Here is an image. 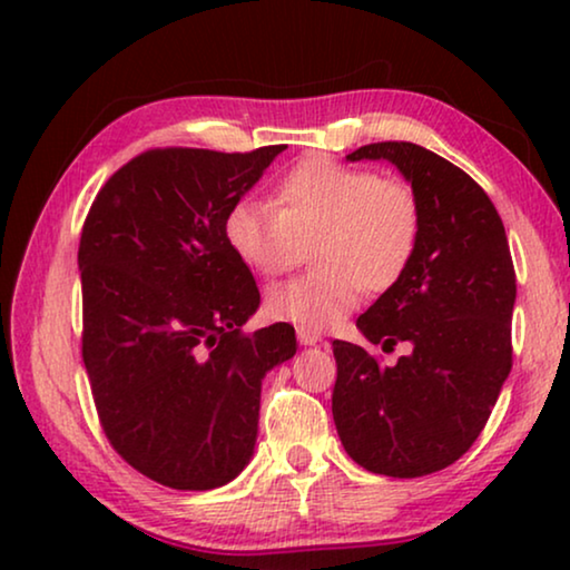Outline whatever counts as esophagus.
I'll list each match as a JSON object with an SVG mask.
<instances>
[{
  "label": "esophagus",
  "instance_id": "obj_1",
  "mask_svg": "<svg viewBox=\"0 0 570 570\" xmlns=\"http://www.w3.org/2000/svg\"><path fill=\"white\" fill-rule=\"evenodd\" d=\"M295 334H298L301 345H318V342H322V334H318L316 330H308V326H298Z\"/></svg>",
  "mask_w": 570,
  "mask_h": 570
}]
</instances>
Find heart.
<instances>
[{
	"mask_svg": "<svg viewBox=\"0 0 570 570\" xmlns=\"http://www.w3.org/2000/svg\"><path fill=\"white\" fill-rule=\"evenodd\" d=\"M223 233L240 264L275 277L314 244V275L269 287L277 322L330 330L361 306L365 287L386 293L407 275L423 236V207L407 181L371 168L306 158L275 184V207L233 202Z\"/></svg>",
	"mask_w": 570,
	"mask_h": 570,
	"instance_id": "obj_1",
	"label": "heart"
}]
</instances>
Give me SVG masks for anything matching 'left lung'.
Wrapping results in <instances>:
<instances>
[{"mask_svg":"<svg viewBox=\"0 0 570 570\" xmlns=\"http://www.w3.org/2000/svg\"><path fill=\"white\" fill-rule=\"evenodd\" d=\"M347 160L400 168L423 207V236L407 275L357 316L373 345L410 342L412 353L379 365L361 345L334 340V425L368 472L423 478L470 451L511 373L509 238L482 186L425 147L373 142Z\"/></svg>","mask_w":570,"mask_h":570,"instance_id":"left-lung-1","label":"left lung"}]
</instances>
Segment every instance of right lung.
Instances as JSON below:
<instances>
[{
  "mask_svg": "<svg viewBox=\"0 0 570 570\" xmlns=\"http://www.w3.org/2000/svg\"><path fill=\"white\" fill-rule=\"evenodd\" d=\"M285 145L254 153L147 150L108 178L85 217L82 361L124 462L176 490H213L248 464L262 379L295 330L240 326L259 308L223 220Z\"/></svg>",
  "mask_w": 570,
  "mask_h": 570,
  "instance_id": "1",
  "label": "right lung"
}]
</instances>
